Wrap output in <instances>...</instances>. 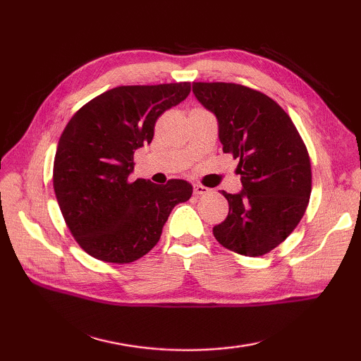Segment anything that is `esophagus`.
I'll return each instance as SVG.
<instances>
[{"label": "esophagus", "instance_id": "1", "mask_svg": "<svg viewBox=\"0 0 361 361\" xmlns=\"http://www.w3.org/2000/svg\"><path fill=\"white\" fill-rule=\"evenodd\" d=\"M209 188H206V186H203V185H195L194 186V194L195 195H206V194H209Z\"/></svg>", "mask_w": 361, "mask_h": 361}]
</instances>
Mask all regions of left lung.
<instances>
[{"mask_svg": "<svg viewBox=\"0 0 361 361\" xmlns=\"http://www.w3.org/2000/svg\"><path fill=\"white\" fill-rule=\"evenodd\" d=\"M192 91L217 118L224 152L239 159L242 190L221 192L229 212L214 237L237 255L262 256L287 239L307 209V149L288 114L260 91L225 82H194Z\"/></svg>", "mask_w": 361, "mask_h": 361, "instance_id": "left-lung-1", "label": "left lung"}]
</instances>
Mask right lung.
Listing matches in <instances>:
<instances>
[{"instance_id": "obj_1", "label": "right lung", "mask_w": 361, "mask_h": 361, "mask_svg": "<svg viewBox=\"0 0 361 361\" xmlns=\"http://www.w3.org/2000/svg\"><path fill=\"white\" fill-rule=\"evenodd\" d=\"M189 93V82L118 87L91 99L66 124L54 159V192L90 256L128 264L147 255L169 214L192 195L185 180H128L135 150L152 142L157 119Z\"/></svg>"}]
</instances>
